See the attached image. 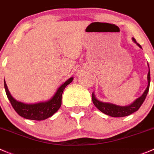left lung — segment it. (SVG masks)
<instances>
[{
	"instance_id": "left-lung-1",
	"label": "left lung",
	"mask_w": 154,
	"mask_h": 154,
	"mask_svg": "<svg viewBox=\"0 0 154 154\" xmlns=\"http://www.w3.org/2000/svg\"><path fill=\"white\" fill-rule=\"evenodd\" d=\"M132 41H134V43L137 44L138 47L141 49V47L140 44H138L136 42L135 39L134 37H132ZM149 68V65H148ZM147 82H148V84H147V88L144 90V93L139 97V98H137L136 100L133 101L132 104H129V105L126 106H120L117 105V104H113V103L110 102H104V101H101L98 99H97V98L95 97L94 92H92V102H93L94 105L100 110L102 113H105V114L110 116L112 117H126V116H129V115L132 114L134 112L137 111L138 109L140 108V107L141 106V104H143V102L145 100L146 96L147 95V92L149 91V88H150V68H149L148 74H147Z\"/></svg>"
}]
</instances>
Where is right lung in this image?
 I'll list each match as a JSON object with an SVG mask.
<instances>
[{"label":"right lung","instance_id":"right-lung-1","mask_svg":"<svg viewBox=\"0 0 154 154\" xmlns=\"http://www.w3.org/2000/svg\"><path fill=\"white\" fill-rule=\"evenodd\" d=\"M74 77H71L58 88L57 91L50 99L46 101L27 104L22 102L13 98L9 91L5 80H4V89L9 101L16 110V113L28 120H44L52 117L62 105V95L65 88L71 83Z\"/></svg>","mask_w":154,"mask_h":154}]
</instances>
